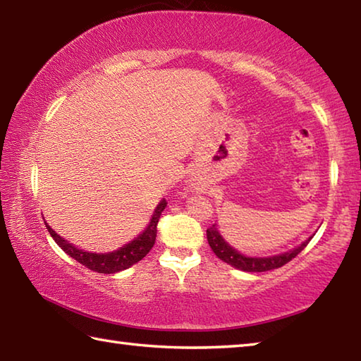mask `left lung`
Returning a JSON list of instances; mask_svg holds the SVG:
<instances>
[{"instance_id": "1", "label": "left lung", "mask_w": 361, "mask_h": 361, "mask_svg": "<svg viewBox=\"0 0 361 361\" xmlns=\"http://www.w3.org/2000/svg\"><path fill=\"white\" fill-rule=\"evenodd\" d=\"M314 237V233L310 238L305 240L303 243L298 245L297 247L290 249V251L281 252L276 255H267V257H254V255H246L241 254L238 249H235L231 246L222 237L218 226H212L207 231V238H208V245L213 249V252L218 255V259L222 262H226L233 268L241 271H249V273H262V271H270L274 270V268H279L286 265L287 262H290L293 257L303 251L306 245L310 243L311 238Z\"/></svg>"}]
</instances>
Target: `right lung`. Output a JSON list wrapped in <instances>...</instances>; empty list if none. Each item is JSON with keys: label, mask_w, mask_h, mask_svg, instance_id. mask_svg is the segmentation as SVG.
Here are the masks:
<instances>
[{"label": "right lung", "mask_w": 361, "mask_h": 361, "mask_svg": "<svg viewBox=\"0 0 361 361\" xmlns=\"http://www.w3.org/2000/svg\"><path fill=\"white\" fill-rule=\"evenodd\" d=\"M166 207H167V202L166 199H162L158 203V207L154 208L152 219H149L148 226L143 228V232L140 235H137L134 240H130L129 243L123 245L121 247H118L115 251H110V252L83 251V249L77 247L75 245L69 243L68 240L60 237V235H58L54 228L47 224V221H45V227H47L51 238L55 240V243L60 246L63 251L69 255V257L77 260L78 264L85 265L93 271L112 274V273L128 270L129 267H133L134 264H137V262H140L149 252V249L153 247L156 241V233H158L156 226H158L161 214L164 209H166Z\"/></svg>", "instance_id": "right-lung-1"}]
</instances>
